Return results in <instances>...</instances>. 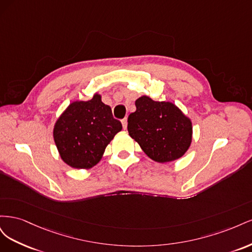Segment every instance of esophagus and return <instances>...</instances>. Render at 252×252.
<instances>
[{
  "mask_svg": "<svg viewBox=\"0 0 252 252\" xmlns=\"http://www.w3.org/2000/svg\"><path fill=\"white\" fill-rule=\"evenodd\" d=\"M122 124H123V128L127 129V119L122 120Z\"/></svg>",
  "mask_w": 252,
  "mask_h": 252,
  "instance_id": "1",
  "label": "esophagus"
}]
</instances>
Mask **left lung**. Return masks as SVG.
Returning a JSON list of instances; mask_svg holds the SVG:
<instances>
[{"instance_id": "1", "label": "left lung", "mask_w": 252, "mask_h": 252, "mask_svg": "<svg viewBox=\"0 0 252 252\" xmlns=\"http://www.w3.org/2000/svg\"><path fill=\"white\" fill-rule=\"evenodd\" d=\"M128 117V133L148 158L168 163L184 156L192 142V122L177 105L148 95L135 100Z\"/></svg>"}]
</instances>
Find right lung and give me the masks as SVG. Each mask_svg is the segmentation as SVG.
<instances>
[{
  "instance_id": "obj_1",
  "label": "right lung",
  "mask_w": 252,
  "mask_h": 252,
  "mask_svg": "<svg viewBox=\"0 0 252 252\" xmlns=\"http://www.w3.org/2000/svg\"><path fill=\"white\" fill-rule=\"evenodd\" d=\"M122 130L111 108L95 93L88 101H72L53 126V140L62 161L87 170L101 161L107 145Z\"/></svg>"
}]
</instances>
